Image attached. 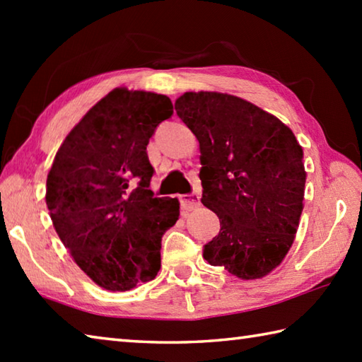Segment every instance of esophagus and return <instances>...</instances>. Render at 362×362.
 Wrapping results in <instances>:
<instances>
[{
  "mask_svg": "<svg viewBox=\"0 0 362 362\" xmlns=\"http://www.w3.org/2000/svg\"><path fill=\"white\" fill-rule=\"evenodd\" d=\"M201 201H199V194L196 193H189V194H182L180 196V206L183 212H189L194 211L196 207H199Z\"/></svg>",
  "mask_w": 362,
  "mask_h": 362,
  "instance_id": "obj_1",
  "label": "esophagus"
}]
</instances>
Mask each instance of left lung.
<instances>
[{
  "instance_id": "obj_1",
  "label": "left lung",
  "mask_w": 362,
  "mask_h": 362,
  "mask_svg": "<svg viewBox=\"0 0 362 362\" xmlns=\"http://www.w3.org/2000/svg\"><path fill=\"white\" fill-rule=\"evenodd\" d=\"M175 112L201 150V203L220 231L203 257L241 279L262 278L291 249L303 209V150L276 116L240 97L185 93Z\"/></svg>"
}]
</instances>
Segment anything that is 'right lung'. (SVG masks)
I'll list each match as a JSON object with an SVG mask.
<instances>
[{"instance_id": "obj_1", "label": "right lung", "mask_w": 362, "mask_h": 362, "mask_svg": "<svg viewBox=\"0 0 362 362\" xmlns=\"http://www.w3.org/2000/svg\"><path fill=\"white\" fill-rule=\"evenodd\" d=\"M169 97L118 88L73 127L54 159L46 204L78 267L107 291L155 279L179 201L156 198L146 145L173 116Z\"/></svg>"}]
</instances>
